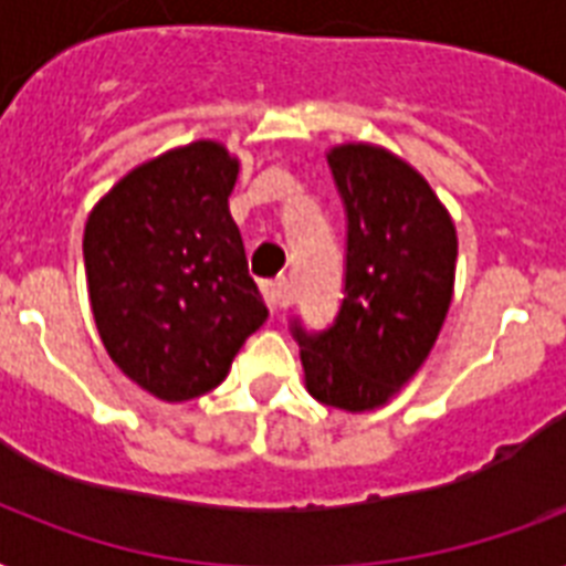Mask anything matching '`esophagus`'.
<instances>
[{
  "instance_id": "obj_1",
  "label": "esophagus",
  "mask_w": 566,
  "mask_h": 566,
  "mask_svg": "<svg viewBox=\"0 0 566 566\" xmlns=\"http://www.w3.org/2000/svg\"><path fill=\"white\" fill-rule=\"evenodd\" d=\"M264 300L270 305V311H282L287 305V284L284 279H275V282H264Z\"/></svg>"
}]
</instances>
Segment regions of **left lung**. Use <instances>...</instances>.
<instances>
[{
	"instance_id": "1",
	"label": "left lung",
	"mask_w": 566,
	"mask_h": 566,
	"mask_svg": "<svg viewBox=\"0 0 566 566\" xmlns=\"http://www.w3.org/2000/svg\"><path fill=\"white\" fill-rule=\"evenodd\" d=\"M328 167L346 205V287L335 326H296L308 394L349 413L381 408L429 358L455 287L458 234L429 181L385 146L340 144Z\"/></svg>"
}]
</instances>
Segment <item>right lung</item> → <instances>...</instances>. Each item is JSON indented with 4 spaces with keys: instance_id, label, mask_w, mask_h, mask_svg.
<instances>
[{
    "instance_id": "obj_1",
    "label": "right lung",
    "mask_w": 566,
    "mask_h": 566,
    "mask_svg": "<svg viewBox=\"0 0 566 566\" xmlns=\"http://www.w3.org/2000/svg\"><path fill=\"white\" fill-rule=\"evenodd\" d=\"M238 170L217 140L176 146L126 172L84 226L105 353L161 402L220 385L270 314L229 211Z\"/></svg>"
}]
</instances>
